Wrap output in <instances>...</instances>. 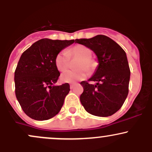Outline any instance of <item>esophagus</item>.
Returning a JSON list of instances; mask_svg holds the SVG:
<instances>
[{
  "label": "esophagus",
  "instance_id": "1",
  "mask_svg": "<svg viewBox=\"0 0 152 152\" xmlns=\"http://www.w3.org/2000/svg\"><path fill=\"white\" fill-rule=\"evenodd\" d=\"M74 86H75V84H73V83H72V84H71L70 85V88H71V89H73V88H74Z\"/></svg>",
  "mask_w": 152,
  "mask_h": 152
}]
</instances>
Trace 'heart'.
Here are the masks:
<instances>
[{"label": "heart", "mask_w": 152, "mask_h": 152, "mask_svg": "<svg viewBox=\"0 0 152 152\" xmlns=\"http://www.w3.org/2000/svg\"><path fill=\"white\" fill-rule=\"evenodd\" d=\"M91 49L84 45H76L66 50H61L56 56L55 65L59 71H66L70 65V59L77 60L74 71H67L61 74V78L66 83H75L86 77L88 72H92L96 68V61L91 58Z\"/></svg>", "instance_id": "obj_1"}]
</instances>
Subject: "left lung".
I'll return each instance as SVG.
<instances>
[{"label":"left lung","instance_id":"obj_1","mask_svg":"<svg viewBox=\"0 0 152 152\" xmlns=\"http://www.w3.org/2000/svg\"><path fill=\"white\" fill-rule=\"evenodd\" d=\"M75 42L90 48L99 63L94 76L88 81L81 82L82 106L94 116H111L121 109L128 96L130 69L126 53L117 43L104 35L76 39ZM90 81L97 83L91 85Z\"/></svg>","mask_w":152,"mask_h":152}]
</instances>
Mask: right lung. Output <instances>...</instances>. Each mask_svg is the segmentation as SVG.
I'll return each mask as SVG.
<instances>
[{
    "instance_id": "obj_1",
    "label": "right lung",
    "mask_w": 152,
    "mask_h": 152,
    "mask_svg": "<svg viewBox=\"0 0 152 152\" xmlns=\"http://www.w3.org/2000/svg\"><path fill=\"white\" fill-rule=\"evenodd\" d=\"M74 41L43 38L22 53L15 71V96L24 113L33 119H49L61 109L70 86L53 85L60 76L55 58Z\"/></svg>"
}]
</instances>
